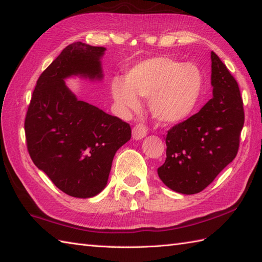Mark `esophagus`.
<instances>
[{
	"mask_svg": "<svg viewBox=\"0 0 262 262\" xmlns=\"http://www.w3.org/2000/svg\"><path fill=\"white\" fill-rule=\"evenodd\" d=\"M147 134V128L143 124H137L133 128V138L134 140H142Z\"/></svg>",
	"mask_w": 262,
	"mask_h": 262,
	"instance_id": "34e87169",
	"label": "esophagus"
}]
</instances>
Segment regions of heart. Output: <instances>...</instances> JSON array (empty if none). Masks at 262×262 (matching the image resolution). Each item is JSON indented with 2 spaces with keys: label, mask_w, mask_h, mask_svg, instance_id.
I'll return each instance as SVG.
<instances>
[{
  "label": "heart",
  "mask_w": 262,
  "mask_h": 262,
  "mask_svg": "<svg viewBox=\"0 0 262 262\" xmlns=\"http://www.w3.org/2000/svg\"><path fill=\"white\" fill-rule=\"evenodd\" d=\"M204 79L194 64L159 56L143 60L127 72L125 81L111 82L115 101L128 110L140 107L136 97L151 98L149 105L155 118L163 122L186 119L202 96Z\"/></svg>",
  "instance_id": "1"
}]
</instances>
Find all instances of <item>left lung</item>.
<instances>
[{
	"mask_svg": "<svg viewBox=\"0 0 262 262\" xmlns=\"http://www.w3.org/2000/svg\"><path fill=\"white\" fill-rule=\"evenodd\" d=\"M213 98L197 114L168 130L166 159L160 179L185 194L203 191L236 157L244 124L237 82L211 52Z\"/></svg>",
	"mask_w": 262,
	"mask_h": 262,
	"instance_id": "8db88e82",
	"label": "left lung"
}]
</instances>
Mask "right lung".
<instances>
[{
  "label": "right lung",
  "instance_id": "add662e5",
  "mask_svg": "<svg viewBox=\"0 0 262 262\" xmlns=\"http://www.w3.org/2000/svg\"><path fill=\"white\" fill-rule=\"evenodd\" d=\"M104 51L81 41L65 47L39 76L26 115L32 162L59 190L76 198L102 191L116 152L132 136L129 124L77 100L65 84L73 75L101 80Z\"/></svg>",
  "mask_w": 262,
  "mask_h": 262
}]
</instances>
